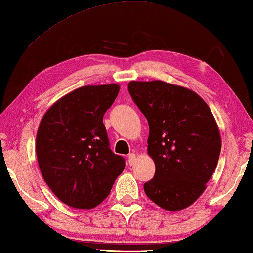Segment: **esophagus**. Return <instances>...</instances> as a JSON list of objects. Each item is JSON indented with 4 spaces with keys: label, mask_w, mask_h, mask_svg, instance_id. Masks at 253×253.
Listing matches in <instances>:
<instances>
[{
    "label": "esophagus",
    "mask_w": 253,
    "mask_h": 253,
    "mask_svg": "<svg viewBox=\"0 0 253 253\" xmlns=\"http://www.w3.org/2000/svg\"><path fill=\"white\" fill-rule=\"evenodd\" d=\"M128 163H129V165H134L136 163V155L134 153H131L128 155Z\"/></svg>",
    "instance_id": "1"
}]
</instances>
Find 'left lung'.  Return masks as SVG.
<instances>
[{
    "mask_svg": "<svg viewBox=\"0 0 253 253\" xmlns=\"http://www.w3.org/2000/svg\"><path fill=\"white\" fill-rule=\"evenodd\" d=\"M128 91L149 125L155 175L144 184L145 193L168 211L190 207L219 161L221 136L212 111L196 92L161 80L130 81Z\"/></svg>",
    "mask_w": 253,
    "mask_h": 253,
    "instance_id": "1",
    "label": "left lung"
}]
</instances>
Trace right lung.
Listing matches in <instances>:
<instances>
[{"instance_id": "right-lung-1", "label": "right lung", "mask_w": 253, "mask_h": 253, "mask_svg": "<svg viewBox=\"0 0 253 253\" xmlns=\"http://www.w3.org/2000/svg\"><path fill=\"white\" fill-rule=\"evenodd\" d=\"M118 92L117 84L80 87L55 101L41 119L36 146L41 174L71 208L100 204L125 169L124 157L109 148L102 123Z\"/></svg>"}]
</instances>
